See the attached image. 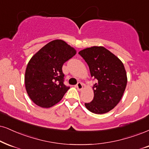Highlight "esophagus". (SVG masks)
I'll list each match as a JSON object with an SVG mask.
<instances>
[{"mask_svg": "<svg viewBox=\"0 0 149 149\" xmlns=\"http://www.w3.org/2000/svg\"><path fill=\"white\" fill-rule=\"evenodd\" d=\"M76 87L77 88L79 91H81V90L83 89V84H82V83H81V82H78L77 84Z\"/></svg>", "mask_w": 149, "mask_h": 149, "instance_id": "34e87169", "label": "esophagus"}]
</instances>
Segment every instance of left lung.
I'll return each instance as SVG.
<instances>
[{
	"label": "left lung",
	"instance_id": "1",
	"mask_svg": "<svg viewBox=\"0 0 149 149\" xmlns=\"http://www.w3.org/2000/svg\"><path fill=\"white\" fill-rule=\"evenodd\" d=\"M88 65L92 77L97 79L93 89L94 98L85 103L86 108L95 114L106 113L121 100L127 84L124 64L115 54L102 46H93L79 52Z\"/></svg>",
	"mask_w": 149,
	"mask_h": 149
}]
</instances>
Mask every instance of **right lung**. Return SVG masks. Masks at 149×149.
Masks as SVG:
<instances>
[{
  "label": "right lung",
  "instance_id": "right-lung-1",
  "mask_svg": "<svg viewBox=\"0 0 149 149\" xmlns=\"http://www.w3.org/2000/svg\"><path fill=\"white\" fill-rule=\"evenodd\" d=\"M76 50L62 40L50 41L38 51L27 64L25 85L27 95L36 105L50 108L59 102L70 88L63 84V63Z\"/></svg>",
  "mask_w": 149,
  "mask_h": 149
}]
</instances>
